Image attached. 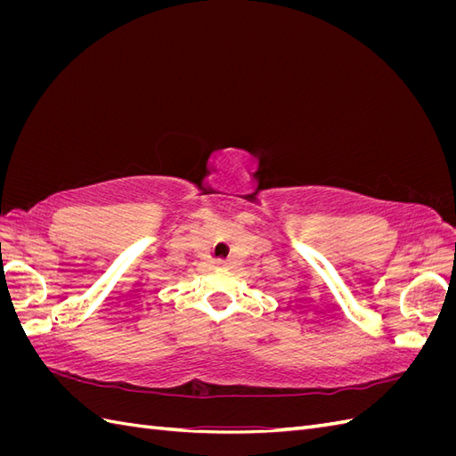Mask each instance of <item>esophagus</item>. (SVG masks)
Returning a JSON list of instances; mask_svg holds the SVG:
<instances>
[{"label": "esophagus", "instance_id": "obj_1", "mask_svg": "<svg viewBox=\"0 0 456 456\" xmlns=\"http://www.w3.org/2000/svg\"><path fill=\"white\" fill-rule=\"evenodd\" d=\"M209 265H211L213 268H220V266H226V260H220V258H213V260H209Z\"/></svg>", "mask_w": 456, "mask_h": 456}]
</instances>
